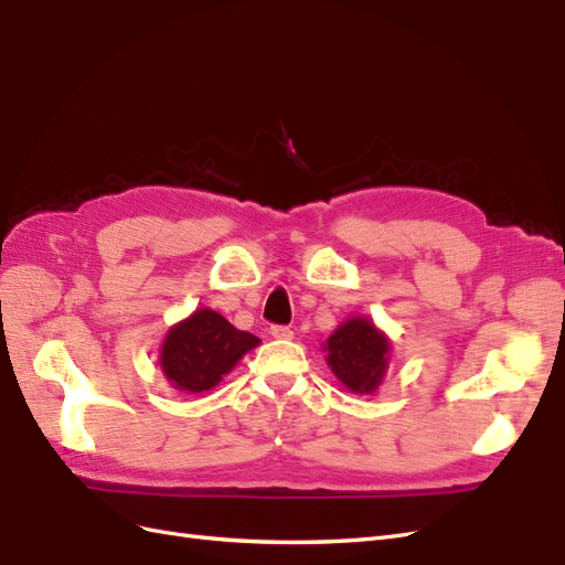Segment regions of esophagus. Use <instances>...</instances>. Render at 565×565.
Wrapping results in <instances>:
<instances>
[{
	"label": "esophagus",
	"instance_id": "obj_1",
	"mask_svg": "<svg viewBox=\"0 0 565 565\" xmlns=\"http://www.w3.org/2000/svg\"><path fill=\"white\" fill-rule=\"evenodd\" d=\"M270 337L273 339H292L295 332H292V328H287V324H273Z\"/></svg>",
	"mask_w": 565,
	"mask_h": 565
}]
</instances>
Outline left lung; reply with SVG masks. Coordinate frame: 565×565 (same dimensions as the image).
<instances>
[{
  "label": "left lung",
  "mask_w": 565,
  "mask_h": 565,
  "mask_svg": "<svg viewBox=\"0 0 565 565\" xmlns=\"http://www.w3.org/2000/svg\"><path fill=\"white\" fill-rule=\"evenodd\" d=\"M391 341L370 318L341 322L324 344L334 377L353 393H374L388 367Z\"/></svg>",
  "instance_id": "left-lung-1"
}]
</instances>
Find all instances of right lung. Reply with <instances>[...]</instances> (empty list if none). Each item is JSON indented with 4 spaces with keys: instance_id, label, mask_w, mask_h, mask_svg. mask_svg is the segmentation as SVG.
Returning <instances> with one entry per match:
<instances>
[{
    "instance_id": "right-lung-1",
    "label": "right lung",
    "mask_w": 565,
    "mask_h": 565,
    "mask_svg": "<svg viewBox=\"0 0 565 565\" xmlns=\"http://www.w3.org/2000/svg\"><path fill=\"white\" fill-rule=\"evenodd\" d=\"M259 337L233 328L212 309H198L167 332L160 367L167 382L183 393L214 388L241 358L259 347Z\"/></svg>"
}]
</instances>
